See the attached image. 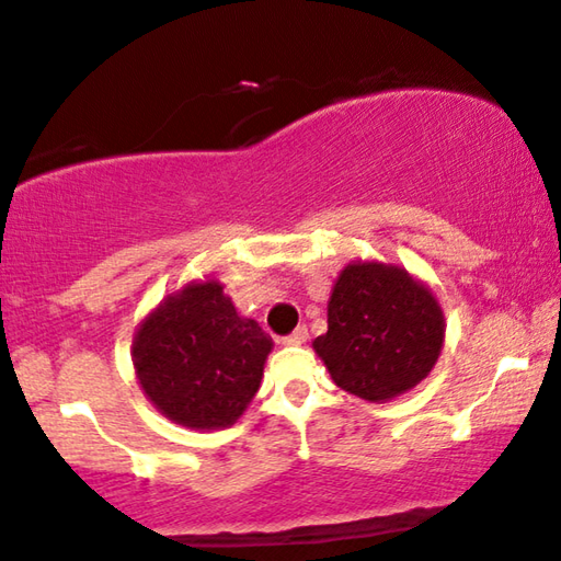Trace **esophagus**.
Masks as SVG:
<instances>
[{
	"instance_id": "obj_1",
	"label": "esophagus",
	"mask_w": 561,
	"mask_h": 561,
	"mask_svg": "<svg viewBox=\"0 0 561 561\" xmlns=\"http://www.w3.org/2000/svg\"><path fill=\"white\" fill-rule=\"evenodd\" d=\"M307 335H310V333H307V328L302 325V328H297L295 333H289L287 337H282V343L284 345H302L307 341Z\"/></svg>"
}]
</instances>
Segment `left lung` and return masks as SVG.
<instances>
[{
	"instance_id": "1",
	"label": "left lung",
	"mask_w": 561,
	"mask_h": 561,
	"mask_svg": "<svg viewBox=\"0 0 561 561\" xmlns=\"http://www.w3.org/2000/svg\"><path fill=\"white\" fill-rule=\"evenodd\" d=\"M445 345V312L427 284L399 264L356 259L328 299V333L312 348L335 386L383 404L430 376Z\"/></svg>"
}]
</instances>
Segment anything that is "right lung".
<instances>
[{"label":"right lung","instance_id":"add662e5","mask_svg":"<svg viewBox=\"0 0 561 561\" xmlns=\"http://www.w3.org/2000/svg\"><path fill=\"white\" fill-rule=\"evenodd\" d=\"M274 348L218 279L172 291L137 325L131 363L157 412L187 430H226L247 412Z\"/></svg>","mask_w":561,"mask_h":561}]
</instances>
